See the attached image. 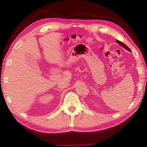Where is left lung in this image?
Returning a JSON list of instances; mask_svg holds the SVG:
<instances>
[{
    "mask_svg": "<svg viewBox=\"0 0 147 147\" xmlns=\"http://www.w3.org/2000/svg\"><path fill=\"white\" fill-rule=\"evenodd\" d=\"M117 42L118 43V44H120V45L121 46H122V47H124V48L125 49H127V50H128V51H130V52H131V50H130V49H129V47L127 46V45H125V44H123V43L122 42H121V41H120V40H117Z\"/></svg>",
    "mask_w": 147,
    "mask_h": 147,
    "instance_id": "1",
    "label": "left lung"
}]
</instances>
